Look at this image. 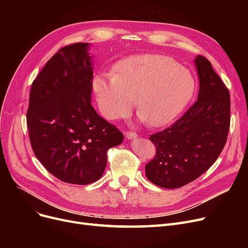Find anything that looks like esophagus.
<instances>
[{"mask_svg":"<svg viewBox=\"0 0 248 248\" xmlns=\"http://www.w3.org/2000/svg\"><path fill=\"white\" fill-rule=\"evenodd\" d=\"M138 134L134 133V132H125V138L128 139V140H133V139H137Z\"/></svg>","mask_w":248,"mask_h":248,"instance_id":"esophagus-1","label":"esophagus"}]
</instances>
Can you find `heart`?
<instances>
[{"instance_id": "heart-1", "label": "heart", "mask_w": 248, "mask_h": 248, "mask_svg": "<svg viewBox=\"0 0 248 248\" xmlns=\"http://www.w3.org/2000/svg\"><path fill=\"white\" fill-rule=\"evenodd\" d=\"M97 106L104 118L124 117L136 100L139 116L152 127L175 120L192 98L196 81L188 69L161 55L131 57L120 62L112 77L92 82Z\"/></svg>"}]
</instances>
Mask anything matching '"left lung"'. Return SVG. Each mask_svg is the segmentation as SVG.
I'll list each match as a JSON object with an SVG mask.
<instances>
[{
    "instance_id": "left-lung-1",
    "label": "left lung",
    "mask_w": 248,
    "mask_h": 248,
    "mask_svg": "<svg viewBox=\"0 0 248 248\" xmlns=\"http://www.w3.org/2000/svg\"><path fill=\"white\" fill-rule=\"evenodd\" d=\"M200 90L198 100L169 128L152 134L156 155L146 176L163 188L192 182L212 166L226 145L230 129V93L210 61L194 59Z\"/></svg>"
}]
</instances>
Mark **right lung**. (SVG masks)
I'll use <instances>...</instances> for the list:
<instances>
[{
  "label": "right lung",
  "mask_w": 248,
  "mask_h": 248,
  "mask_svg": "<svg viewBox=\"0 0 248 248\" xmlns=\"http://www.w3.org/2000/svg\"><path fill=\"white\" fill-rule=\"evenodd\" d=\"M89 43L60 49L35 78L27 125L38 160L66 183L86 185L100 179L109 148L123 134L91 104L93 56Z\"/></svg>",
  "instance_id": "right-lung-1"
}]
</instances>
